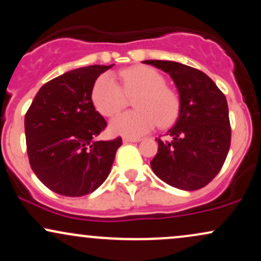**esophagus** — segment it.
Segmentation results:
<instances>
[{
  "mask_svg": "<svg viewBox=\"0 0 261 261\" xmlns=\"http://www.w3.org/2000/svg\"><path fill=\"white\" fill-rule=\"evenodd\" d=\"M124 142H140L141 139L139 137H124Z\"/></svg>",
  "mask_w": 261,
  "mask_h": 261,
  "instance_id": "34e87169",
  "label": "esophagus"
}]
</instances>
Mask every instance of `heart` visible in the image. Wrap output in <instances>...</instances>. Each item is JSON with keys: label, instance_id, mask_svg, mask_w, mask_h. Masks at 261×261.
<instances>
[{"label": "heart", "instance_id": "heart-1", "mask_svg": "<svg viewBox=\"0 0 261 261\" xmlns=\"http://www.w3.org/2000/svg\"><path fill=\"white\" fill-rule=\"evenodd\" d=\"M121 85L110 73L101 74L92 89V101L103 116H113L134 98L137 110L125 112L110 121V131L126 137H140L155 125L166 127L178 118L180 98L166 85V77L153 67L135 66L120 73Z\"/></svg>", "mask_w": 261, "mask_h": 261}]
</instances>
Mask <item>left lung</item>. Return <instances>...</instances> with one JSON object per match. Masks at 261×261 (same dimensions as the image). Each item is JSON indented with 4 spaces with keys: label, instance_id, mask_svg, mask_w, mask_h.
Masks as SVG:
<instances>
[{
    "label": "left lung",
    "instance_id": "obj_1",
    "mask_svg": "<svg viewBox=\"0 0 261 261\" xmlns=\"http://www.w3.org/2000/svg\"><path fill=\"white\" fill-rule=\"evenodd\" d=\"M174 81L180 98L170 141H158L151 161L154 174L181 190H197L208 184L222 168L230 146L228 104L206 73L174 61L146 60Z\"/></svg>",
    "mask_w": 261,
    "mask_h": 261
}]
</instances>
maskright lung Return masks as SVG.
<instances>
[{"label":"right lung","mask_w":261,"mask_h":261,"mask_svg":"<svg viewBox=\"0 0 261 261\" xmlns=\"http://www.w3.org/2000/svg\"><path fill=\"white\" fill-rule=\"evenodd\" d=\"M113 67L76 68L41 87L24 118L27 152L33 172L46 188L64 196H83L103 184L121 137L95 141L107 121L95 110V80Z\"/></svg>","instance_id":"1"}]
</instances>
